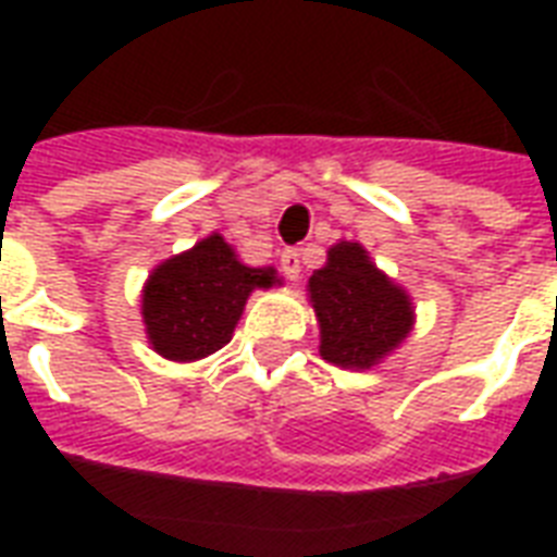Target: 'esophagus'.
Wrapping results in <instances>:
<instances>
[{"label": "esophagus", "mask_w": 557, "mask_h": 557, "mask_svg": "<svg viewBox=\"0 0 557 557\" xmlns=\"http://www.w3.org/2000/svg\"><path fill=\"white\" fill-rule=\"evenodd\" d=\"M280 269H283L288 280H297V274H300V253H297V248H286V251L280 253Z\"/></svg>", "instance_id": "obj_1"}]
</instances>
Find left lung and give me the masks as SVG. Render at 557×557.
<instances>
[{
    "instance_id": "8db88e82",
    "label": "left lung",
    "mask_w": 557,
    "mask_h": 557,
    "mask_svg": "<svg viewBox=\"0 0 557 557\" xmlns=\"http://www.w3.org/2000/svg\"><path fill=\"white\" fill-rule=\"evenodd\" d=\"M321 321V356L338 367L367 370L410 330V300L370 262L358 243H338L309 277Z\"/></svg>"
}]
</instances>
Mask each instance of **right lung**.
Returning a JSON list of instances; mask_svg holds the SVG:
<instances>
[{
  "label": "right lung",
  "mask_w": 557,
  "mask_h": 557,
  "mask_svg": "<svg viewBox=\"0 0 557 557\" xmlns=\"http://www.w3.org/2000/svg\"><path fill=\"white\" fill-rule=\"evenodd\" d=\"M277 283L274 269H248L219 234L161 262L144 288L152 349L170 361H196L231 341L253 288Z\"/></svg>",
  "instance_id": "add662e5"
}]
</instances>
